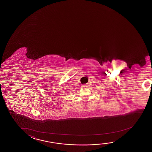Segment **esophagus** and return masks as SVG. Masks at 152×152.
<instances>
[{
  "mask_svg": "<svg viewBox=\"0 0 152 152\" xmlns=\"http://www.w3.org/2000/svg\"><path fill=\"white\" fill-rule=\"evenodd\" d=\"M82 87L83 88H86L88 87V86L86 84H84V85H82Z\"/></svg>",
  "mask_w": 152,
  "mask_h": 152,
  "instance_id": "obj_1",
  "label": "esophagus"
}]
</instances>
